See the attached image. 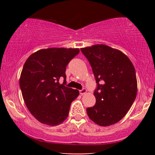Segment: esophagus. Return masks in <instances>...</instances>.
<instances>
[{"mask_svg": "<svg viewBox=\"0 0 155 155\" xmlns=\"http://www.w3.org/2000/svg\"><path fill=\"white\" fill-rule=\"evenodd\" d=\"M79 92H80V94H81V95H83V94H85L87 93V90H86L85 88H83L82 90H81L79 91Z\"/></svg>", "mask_w": 155, "mask_h": 155, "instance_id": "1", "label": "esophagus"}]
</instances>
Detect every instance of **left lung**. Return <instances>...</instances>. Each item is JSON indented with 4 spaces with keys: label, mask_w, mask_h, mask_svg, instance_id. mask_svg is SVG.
I'll return each mask as SVG.
<instances>
[{
    "label": "left lung",
    "mask_w": 155,
    "mask_h": 155,
    "mask_svg": "<svg viewBox=\"0 0 155 155\" xmlns=\"http://www.w3.org/2000/svg\"><path fill=\"white\" fill-rule=\"evenodd\" d=\"M90 62L97 87L96 104L87 114L102 127L114 124L124 117L137 91L135 68L121 51L103 44L81 48Z\"/></svg>",
    "instance_id": "1"
}]
</instances>
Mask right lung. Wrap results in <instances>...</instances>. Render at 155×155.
<instances>
[{
	"mask_svg": "<svg viewBox=\"0 0 155 155\" xmlns=\"http://www.w3.org/2000/svg\"><path fill=\"white\" fill-rule=\"evenodd\" d=\"M78 53V48L41 49L25 63L20 87L28 109L41 123L56 126L68 117L72 102L79 91L65 86V70ZM60 78H64L63 84L58 82Z\"/></svg>",
	"mask_w": 155,
	"mask_h": 155,
	"instance_id": "right-lung-1",
	"label": "right lung"
}]
</instances>
